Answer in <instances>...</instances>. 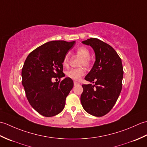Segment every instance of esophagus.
I'll return each instance as SVG.
<instances>
[{"label": "esophagus", "mask_w": 147, "mask_h": 147, "mask_svg": "<svg viewBox=\"0 0 147 147\" xmlns=\"http://www.w3.org/2000/svg\"><path fill=\"white\" fill-rule=\"evenodd\" d=\"M78 85H80V83L77 82H74V86Z\"/></svg>", "instance_id": "34e87169"}]
</instances>
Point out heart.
Returning <instances> with one entry per match:
<instances>
[{
  "label": "heart",
  "instance_id": "b5f03b06",
  "mask_svg": "<svg viewBox=\"0 0 147 147\" xmlns=\"http://www.w3.org/2000/svg\"><path fill=\"white\" fill-rule=\"evenodd\" d=\"M76 54L77 55L82 57L80 62V66H90L91 63V59L90 58V53L89 50L86 47H80L76 50ZM70 57L68 54H65L62 60V65L65 67H67L69 65ZM85 73V69L83 67H79L75 69H71L66 72V76L69 78L74 80H78Z\"/></svg>",
  "mask_w": 147,
  "mask_h": 147
}]
</instances>
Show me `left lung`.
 Wrapping results in <instances>:
<instances>
[{"instance_id": "obj_1", "label": "left lung", "mask_w": 147, "mask_h": 147, "mask_svg": "<svg viewBox=\"0 0 147 147\" xmlns=\"http://www.w3.org/2000/svg\"><path fill=\"white\" fill-rule=\"evenodd\" d=\"M95 53V61L85 79L94 83L82 85L81 102L88 114L96 117L107 114L114 107L122 90L123 67L121 59L107 43L95 38L82 42Z\"/></svg>"}]
</instances>
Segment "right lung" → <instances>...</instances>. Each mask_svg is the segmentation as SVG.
Segmentation results:
<instances>
[{"label": "right lung", "mask_w": 147, "mask_h": 147, "mask_svg": "<svg viewBox=\"0 0 147 147\" xmlns=\"http://www.w3.org/2000/svg\"><path fill=\"white\" fill-rule=\"evenodd\" d=\"M75 42L55 40L34 50L22 68V84L26 98L35 110L45 117H52L63 110L65 99L73 87V82L65 78L62 60ZM53 77L59 82L53 83Z\"/></svg>", "instance_id": "obj_1"}]
</instances>
